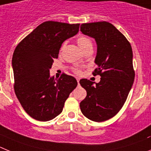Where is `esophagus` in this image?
<instances>
[{
	"label": "esophagus",
	"instance_id": "esophagus-1",
	"mask_svg": "<svg viewBox=\"0 0 151 151\" xmlns=\"http://www.w3.org/2000/svg\"><path fill=\"white\" fill-rule=\"evenodd\" d=\"M76 79H77V81L79 84V82H80V78H79V77H76Z\"/></svg>",
	"mask_w": 151,
	"mask_h": 151
}]
</instances>
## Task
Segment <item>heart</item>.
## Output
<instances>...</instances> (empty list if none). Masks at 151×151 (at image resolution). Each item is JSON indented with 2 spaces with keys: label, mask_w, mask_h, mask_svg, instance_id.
<instances>
[{
  "label": "heart",
  "mask_w": 151,
  "mask_h": 151,
  "mask_svg": "<svg viewBox=\"0 0 151 151\" xmlns=\"http://www.w3.org/2000/svg\"><path fill=\"white\" fill-rule=\"evenodd\" d=\"M77 43H78L79 47H81V49L83 51V52L85 51V50H88V49L92 48V40H91L90 39L86 36H83V35L80 36L78 38H77ZM64 47H65V43H64L63 45H62V47H61V50H60L61 52H62V50H63ZM73 71H74V73H76V74H80V73L81 72V68H80L79 67L73 68Z\"/></svg>",
  "instance_id": "obj_1"
}]
</instances>
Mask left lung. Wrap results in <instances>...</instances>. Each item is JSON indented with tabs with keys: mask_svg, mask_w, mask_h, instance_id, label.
Listing matches in <instances>:
<instances>
[{
	"mask_svg": "<svg viewBox=\"0 0 151 151\" xmlns=\"http://www.w3.org/2000/svg\"><path fill=\"white\" fill-rule=\"evenodd\" d=\"M83 34L95 38L97 68L94 76L101 81L93 85L87 79L80 81L86 97L80 104L83 114L95 122L114 117L123 108L135 79L131 44L126 37L108 22L83 23Z\"/></svg>",
	"mask_w": 151,
	"mask_h": 151,
	"instance_id": "8db88e82",
	"label": "left lung"
}]
</instances>
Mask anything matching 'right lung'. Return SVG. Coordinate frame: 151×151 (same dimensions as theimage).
<instances>
[{
	"label": "right lung",
	"instance_id": "right-lung-1",
	"mask_svg": "<svg viewBox=\"0 0 151 151\" xmlns=\"http://www.w3.org/2000/svg\"><path fill=\"white\" fill-rule=\"evenodd\" d=\"M80 24L44 22L16 46L13 55L14 90L25 112L49 121L59 115L77 86L74 77L63 74L56 81L50 69L62 43L77 35Z\"/></svg>",
	"mask_w": 151,
	"mask_h": 151
}]
</instances>
